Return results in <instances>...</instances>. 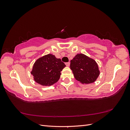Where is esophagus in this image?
Instances as JSON below:
<instances>
[{"label": "esophagus", "mask_w": 130, "mask_h": 130, "mask_svg": "<svg viewBox=\"0 0 130 130\" xmlns=\"http://www.w3.org/2000/svg\"><path fill=\"white\" fill-rule=\"evenodd\" d=\"M65 64L67 67H69L70 66V62H66L65 63Z\"/></svg>", "instance_id": "1"}]
</instances>
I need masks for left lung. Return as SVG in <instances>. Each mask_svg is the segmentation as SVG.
I'll use <instances>...</instances> for the list:
<instances>
[{
	"label": "left lung",
	"instance_id": "1",
	"mask_svg": "<svg viewBox=\"0 0 130 130\" xmlns=\"http://www.w3.org/2000/svg\"><path fill=\"white\" fill-rule=\"evenodd\" d=\"M70 68L75 79L82 84L93 83L100 74L96 62L82 54H77L70 61Z\"/></svg>",
	"mask_w": 130,
	"mask_h": 130
}]
</instances>
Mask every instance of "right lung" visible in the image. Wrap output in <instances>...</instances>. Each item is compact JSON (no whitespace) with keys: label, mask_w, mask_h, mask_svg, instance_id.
Masks as SVG:
<instances>
[{"label":"right lung","mask_w":130,"mask_h":130,"mask_svg":"<svg viewBox=\"0 0 130 130\" xmlns=\"http://www.w3.org/2000/svg\"><path fill=\"white\" fill-rule=\"evenodd\" d=\"M65 67L60 58L48 54L35 62L31 73L37 83L43 86H51L58 81L61 72Z\"/></svg>","instance_id":"right-lung-1"}]
</instances>
